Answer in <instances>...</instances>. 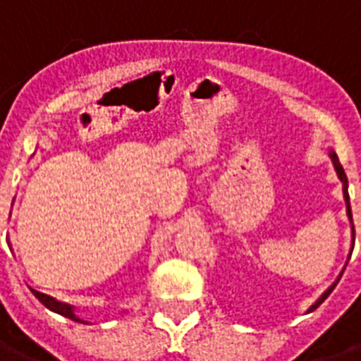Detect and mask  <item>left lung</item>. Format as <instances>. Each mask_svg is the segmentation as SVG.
I'll list each match as a JSON object with an SVG mask.
<instances>
[{
  "instance_id": "8db88e82",
  "label": "left lung",
  "mask_w": 361,
  "mask_h": 361,
  "mask_svg": "<svg viewBox=\"0 0 361 361\" xmlns=\"http://www.w3.org/2000/svg\"><path fill=\"white\" fill-rule=\"evenodd\" d=\"M329 159H331V162H334V169L335 172H337V178L341 180V183H343V197H345V204H346V216H348V221H350V229H352V235H354V224H352V210H350V197H348V180H346V174H345V170H343V166H341V162H339V157H337V153L335 151H329ZM352 244H354V238H352ZM354 247V246H352ZM352 247H350V254H348V259H350V255H352ZM341 276H343V272L339 274V279L335 280L334 284L329 286L324 293H322L320 297H318V301L312 305L309 309V312H312L314 309H318L320 307L322 302L326 301L327 295L331 293V291L335 290V286H337V282L341 280Z\"/></svg>"
}]
</instances>
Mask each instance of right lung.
Masks as SVG:
<instances>
[{"instance_id": "right-lung-1", "label": "right lung", "mask_w": 361, "mask_h": 361, "mask_svg": "<svg viewBox=\"0 0 361 361\" xmlns=\"http://www.w3.org/2000/svg\"><path fill=\"white\" fill-rule=\"evenodd\" d=\"M30 290H32V293H34V295L37 297V299H39L43 305H45L47 309L52 310V312L66 316V318H70V320H73V322H81V324H87V322L82 320L81 316H77L75 307H73V305H70V302L59 301V299H54V297L47 295V293H41V291L34 290V288H30Z\"/></svg>"}]
</instances>
